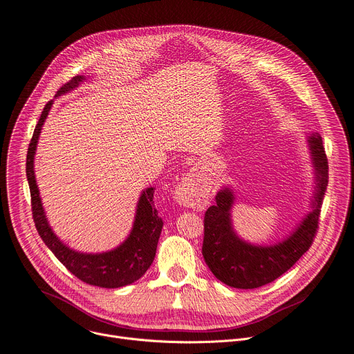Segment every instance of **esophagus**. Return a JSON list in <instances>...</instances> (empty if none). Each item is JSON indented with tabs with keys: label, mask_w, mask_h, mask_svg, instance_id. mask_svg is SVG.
<instances>
[{
	"label": "esophagus",
	"mask_w": 354,
	"mask_h": 354,
	"mask_svg": "<svg viewBox=\"0 0 354 354\" xmlns=\"http://www.w3.org/2000/svg\"><path fill=\"white\" fill-rule=\"evenodd\" d=\"M174 198L184 207L201 208L207 198L204 180L197 170L187 173L183 181L174 189Z\"/></svg>",
	"instance_id": "1"
}]
</instances>
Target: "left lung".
Returning <instances> with one entry per match:
<instances>
[{
  "instance_id": "8db88e82",
  "label": "left lung",
  "mask_w": 354,
  "mask_h": 354,
  "mask_svg": "<svg viewBox=\"0 0 354 354\" xmlns=\"http://www.w3.org/2000/svg\"><path fill=\"white\" fill-rule=\"evenodd\" d=\"M308 145L315 173L312 211L283 241L274 245H254L236 235L231 209L235 201L232 188L224 187L215 196L204 216L203 257L216 279L236 289H254L278 279L312 245L317 231L320 207L329 178L328 157L320 134L312 131Z\"/></svg>"
}]
</instances>
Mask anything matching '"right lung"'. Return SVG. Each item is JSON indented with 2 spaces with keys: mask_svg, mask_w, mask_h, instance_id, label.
<instances>
[{
  "mask_svg": "<svg viewBox=\"0 0 354 354\" xmlns=\"http://www.w3.org/2000/svg\"><path fill=\"white\" fill-rule=\"evenodd\" d=\"M84 80H86V76L82 75L72 77L68 84H65L57 92L55 97H59L61 95L73 91L82 84ZM52 103L53 100H49L45 104L38 124L35 126L32 139L28 147V154H26V178H28L31 189L32 216L38 234L45 242V245L55 254V257L65 265V268L80 281L93 286L107 289L130 285L146 274V270L150 268L156 257L157 242L162 228V220L160 218L157 209L154 208V187L143 189V193L140 194V198L138 201V208H136L133 228L129 236L119 247L100 254H86L69 248L66 243H64L55 235V232L52 231L46 220L34 173V158L38 139L44 122L50 111Z\"/></svg>",
  "mask_w": 354,
  "mask_h": 354,
  "instance_id": "right-lung-1",
  "label": "right lung"
}]
</instances>
